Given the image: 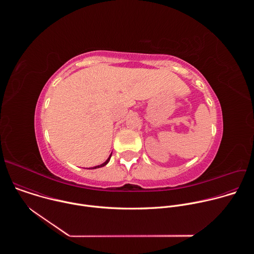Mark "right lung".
<instances>
[{
  "label": "right lung",
  "instance_id": "obj_1",
  "mask_svg": "<svg viewBox=\"0 0 254 254\" xmlns=\"http://www.w3.org/2000/svg\"><path fill=\"white\" fill-rule=\"evenodd\" d=\"M111 157H112V155H111V156H110V158H108V159H107V160H106V161H105V162H104V163H103V164H101V165H100V166H96V167H94V168H93V169H96V168H101V167H103V166H105V165H106V164H107V163H108V162H110V160H111Z\"/></svg>",
  "mask_w": 254,
  "mask_h": 254
}]
</instances>
